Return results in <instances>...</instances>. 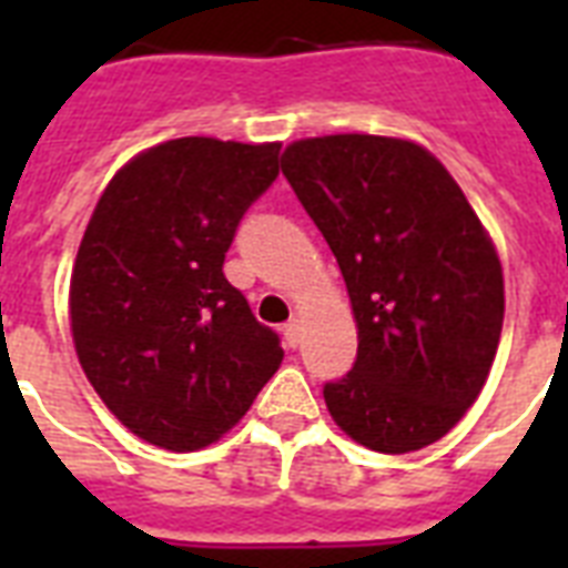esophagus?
Wrapping results in <instances>:
<instances>
[{
  "mask_svg": "<svg viewBox=\"0 0 568 568\" xmlns=\"http://www.w3.org/2000/svg\"><path fill=\"white\" fill-rule=\"evenodd\" d=\"M283 338H285V345L288 347H297L301 345V338H303V324L297 318H292L288 324L283 327Z\"/></svg>",
  "mask_w": 568,
  "mask_h": 568,
  "instance_id": "esophagus-1",
  "label": "esophagus"
}]
</instances>
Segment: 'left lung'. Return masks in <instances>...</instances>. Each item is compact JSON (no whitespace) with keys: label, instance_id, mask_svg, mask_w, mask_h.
Here are the masks:
<instances>
[{"label":"left lung","instance_id":"left-lung-1","mask_svg":"<svg viewBox=\"0 0 568 568\" xmlns=\"http://www.w3.org/2000/svg\"><path fill=\"white\" fill-rule=\"evenodd\" d=\"M283 173L345 276L359 347L324 386L365 448L409 454L466 415L493 368L504 274L475 209L436 155L404 138L285 146Z\"/></svg>","mask_w":568,"mask_h":568}]
</instances>
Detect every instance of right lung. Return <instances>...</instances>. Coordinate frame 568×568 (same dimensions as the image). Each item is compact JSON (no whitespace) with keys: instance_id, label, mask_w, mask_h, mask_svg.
Returning <instances> with one entry per match:
<instances>
[{"instance_id":"add662e5","label":"right lung","mask_w":568,"mask_h":568,"mask_svg":"<svg viewBox=\"0 0 568 568\" xmlns=\"http://www.w3.org/2000/svg\"><path fill=\"white\" fill-rule=\"evenodd\" d=\"M280 144L176 138L102 191L70 276V329L102 404L150 445L200 450L232 430L283 363L223 276Z\"/></svg>"}]
</instances>
